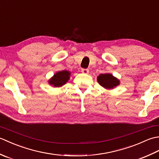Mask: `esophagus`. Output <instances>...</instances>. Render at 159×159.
Wrapping results in <instances>:
<instances>
[{"label":"esophagus","instance_id":"1","mask_svg":"<svg viewBox=\"0 0 159 159\" xmlns=\"http://www.w3.org/2000/svg\"><path fill=\"white\" fill-rule=\"evenodd\" d=\"M81 72L83 74H88L89 73V70L88 69H82Z\"/></svg>","mask_w":159,"mask_h":159}]
</instances>
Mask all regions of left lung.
<instances>
[{
    "mask_svg": "<svg viewBox=\"0 0 159 159\" xmlns=\"http://www.w3.org/2000/svg\"><path fill=\"white\" fill-rule=\"evenodd\" d=\"M97 81L100 85L107 89H113L120 84V80L110 73L100 74L97 77Z\"/></svg>",
    "mask_w": 159,
    "mask_h": 159,
    "instance_id": "obj_1",
    "label": "left lung"
}]
</instances>
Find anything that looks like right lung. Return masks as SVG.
<instances>
[{
  "instance_id": "right-lung-1",
  "label": "right lung",
  "mask_w": 159,
  "mask_h": 159,
  "mask_svg": "<svg viewBox=\"0 0 159 159\" xmlns=\"http://www.w3.org/2000/svg\"><path fill=\"white\" fill-rule=\"evenodd\" d=\"M71 72L67 70H62L56 72L48 80V83L53 87H60L68 81Z\"/></svg>"
}]
</instances>
